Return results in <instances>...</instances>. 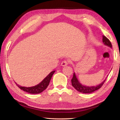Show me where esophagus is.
I'll return each instance as SVG.
<instances>
[{
	"mask_svg": "<svg viewBox=\"0 0 120 120\" xmlns=\"http://www.w3.org/2000/svg\"><path fill=\"white\" fill-rule=\"evenodd\" d=\"M68 64V62L67 61L64 60V61H63L61 62V66H63V67H65V66H67Z\"/></svg>",
	"mask_w": 120,
	"mask_h": 120,
	"instance_id": "obj_1",
	"label": "esophagus"
}]
</instances>
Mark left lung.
Wrapping results in <instances>:
<instances>
[{"label": "left lung", "instance_id": "obj_1", "mask_svg": "<svg viewBox=\"0 0 120 120\" xmlns=\"http://www.w3.org/2000/svg\"><path fill=\"white\" fill-rule=\"evenodd\" d=\"M103 42L104 43L105 45H107L109 46V47L112 48V44L109 40L107 38L106 36L103 35ZM106 79L103 81V82L99 85H97V86H86L82 85L80 84V82H79L78 79L77 78L75 73H74V75H73V77L71 79V84L72 86L74 87V88L76 89L77 91L79 92L80 93H91L95 92L97 90H98L101 87L103 86L105 82Z\"/></svg>", "mask_w": 120, "mask_h": 120}]
</instances>
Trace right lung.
<instances>
[{
	"mask_svg": "<svg viewBox=\"0 0 120 120\" xmlns=\"http://www.w3.org/2000/svg\"><path fill=\"white\" fill-rule=\"evenodd\" d=\"M55 71H56L54 70L52 71V72H51L40 84H38L36 86L30 87H26L20 86L19 84H17V83H16V85L20 89L25 91L26 92L30 93V94H39V93H42L43 90H45L47 88V87L48 86V85L50 83L51 79L53 75L54 74Z\"/></svg>",
	"mask_w": 120,
	"mask_h": 120,
	"instance_id": "obj_1",
	"label": "right lung"
}]
</instances>
